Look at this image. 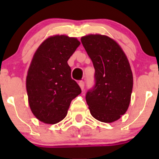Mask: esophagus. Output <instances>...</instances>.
<instances>
[{
    "label": "esophagus",
    "instance_id": "obj_1",
    "mask_svg": "<svg viewBox=\"0 0 159 159\" xmlns=\"http://www.w3.org/2000/svg\"><path fill=\"white\" fill-rule=\"evenodd\" d=\"M78 84H79L80 88H81V90L84 89V81H79V83H78Z\"/></svg>",
    "mask_w": 159,
    "mask_h": 159
}]
</instances>
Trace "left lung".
Masks as SVG:
<instances>
[{
	"mask_svg": "<svg viewBox=\"0 0 159 159\" xmlns=\"http://www.w3.org/2000/svg\"><path fill=\"white\" fill-rule=\"evenodd\" d=\"M81 41L95 69V85L86 94L90 113L102 122H114L125 114L131 102L133 75L129 59L106 35L88 34Z\"/></svg>",
	"mask_w": 159,
	"mask_h": 159,
	"instance_id": "obj_1",
	"label": "left lung"
}]
</instances>
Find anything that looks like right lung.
Returning <instances> with one entry per match:
<instances>
[{"label": "right lung", "instance_id": "add662e5", "mask_svg": "<svg viewBox=\"0 0 159 159\" xmlns=\"http://www.w3.org/2000/svg\"><path fill=\"white\" fill-rule=\"evenodd\" d=\"M76 38L56 34L44 40L34 54L26 78L28 104L45 124H57L68 114L81 90L70 77L68 61L80 45Z\"/></svg>", "mask_w": 159, "mask_h": 159}]
</instances>
